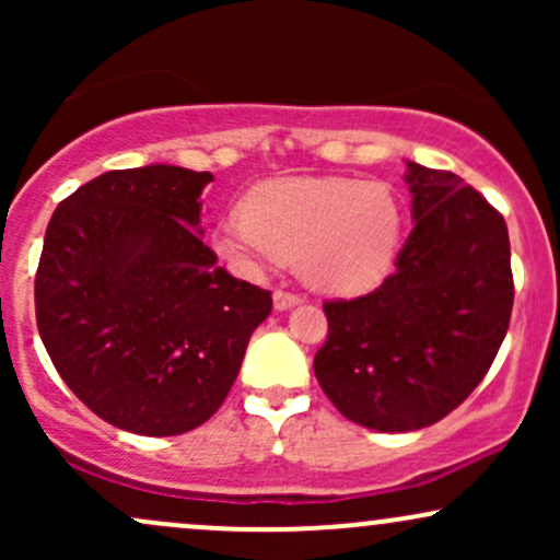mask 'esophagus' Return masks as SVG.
I'll use <instances>...</instances> for the list:
<instances>
[{"label":"esophagus","mask_w":560,"mask_h":560,"mask_svg":"<svg viewBox=\"0 0 560 560\" xmlns=\"http://www.w3.org/2000/svg\"><path fill=\"white\" fill-rule=\"evenodd\" d=\"M300 302H302V294L284 292V289H276V292H273V307H276V311H289V307L300 305Z\"/></svg>","instance_id":"obj_1"}]
</instances>
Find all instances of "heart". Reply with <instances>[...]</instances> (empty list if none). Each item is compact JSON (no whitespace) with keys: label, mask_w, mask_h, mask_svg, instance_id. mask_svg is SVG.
I'll return each mask as SVG.
<instances>
[{"label":"heart","mask_w":560,"mask_h":560,"mask_svg":"<svg viewBox=\"0 0 560 560\" xmlns=\"http://www.w3.org/2000/svg\"><path fill=\"white\" fill-rule=\"evenodd\" d=\"M400 240L402 208L389 184L294 176L249 191L244 213L215 226L213 247L234 266L298 260L320 292L363 294L395 268Z\"/></svg>","instance_id":"obj_1"}]
</instances>
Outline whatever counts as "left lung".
I'll return each mask as SVG.
<instances>
[{
    "label": "left lung",
    "mask_w": 560,
    "mask_h": 560,
    "mask_svg": "<svg viewBox=\"0 0 560 560\" xmlns=\"http://www.w3.org/2000/svg\"><path fill=\"white\" fill-rule=\"evenodd\" d=\"M413 231L395 273L355 300L324 302L329 337L313 358L345 419L416 432L477 389L513 307L503 215L450 171L408 160Z\"/></svg>",
    "instance_id": "8db88e82"
}]
</instances>
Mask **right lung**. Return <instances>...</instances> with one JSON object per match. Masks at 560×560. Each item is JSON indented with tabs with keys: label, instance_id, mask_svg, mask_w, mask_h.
Listing matches in <instances>:
<instances>
[{
	"label": "right lung",
	"instance_id": "1",
	"mask_svg": "<svg viewBox=\"0 0 560 560\" xmlns=\"http://www.w3.org/2000/svg\"><path fill=\"white\" fill-rule=\"evenodd\" d=\"M210 182L163 163L107 171L62 199L44 234L42 342L73 395L126 432L173 436L208 421L273 307L202 242Z\"/></svg>",
	"mask_w": 560,
	"mask_h": 560
}]
</instances>
